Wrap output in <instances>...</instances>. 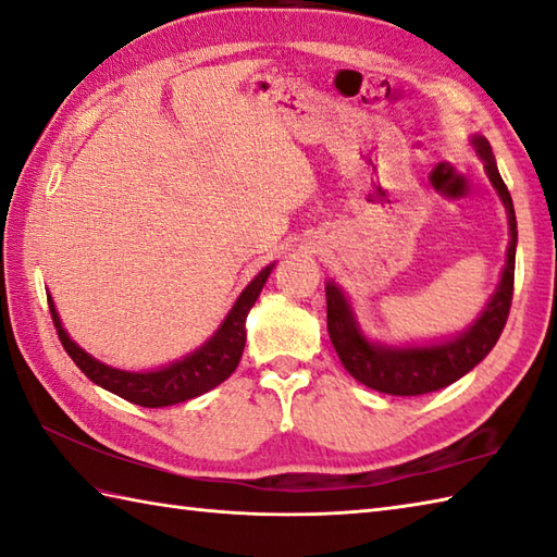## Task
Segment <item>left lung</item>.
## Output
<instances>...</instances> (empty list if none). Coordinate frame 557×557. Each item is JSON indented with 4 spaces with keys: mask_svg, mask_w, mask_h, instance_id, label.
<instances>
[{
    "mask_svg": "<svg viewBox=\"0 0 557 557\" xmlns=\"http://www.w3.org/2000/svg\"><path fill=\"white\" fill-rule=\"evenodd\" d=\"M473 148L485 162V172L492 186L499 194L502 203L507 208L509 220V247L507 264L502 269L499 286L492 293L485 310L458 337L444 342L422 344V346H385L363 337L359 322L354 318L349 300L342 293L337 283L330 281L324 286L327 293V332L337 351L339 361L356 381L363 383L371 391L385 395H426L442 387L456 383L468 371L485 359L497 344L502 330H505L511 296H513V259H517V215L507 184L502 182L495 154L490 143L482 135H473Z\"/></svg>",
    "mask_w": 557,
    "mask_h": 557,
    "instance_id": "1",
    "label": "left lung"
}]
</instances>
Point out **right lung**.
Listing matches in <instances>:
<instances>
[{
    "label": "right lung",
    "mask_w": 557,
    "mask_h": 557,
    "mask_svg": "<svg viewBox=\"0 0 557 557\" xmlns=\"http://www.w3.org/2000/svg\"><path fill=\"white\" fill-rule=\"evenodd\" d=\"M271 269H274V264L261 269L259 274L247 283V288L239 293L235 306L230 308L225 320L220 322V327L215 330L211 339H208L203 346H198L196 351L186 354L184 359L174 361L170 366H162V369H154V371H140V373L121 371L94 359L91 354H87L82 346H77L70 339V334L60 322L55 302H52V298L48 296L50 318H52V324H55L62 346H65V351L70 354V359L77 363V369L87 375L91 383L101 385L103 391L119 395L133 405L170 407L213 391L215 385H220L233 375L245 351L247 314L251 306L257 302L261 288H264Z\"/></svg>",
    "instance_id": "1"
}]
</instances>
